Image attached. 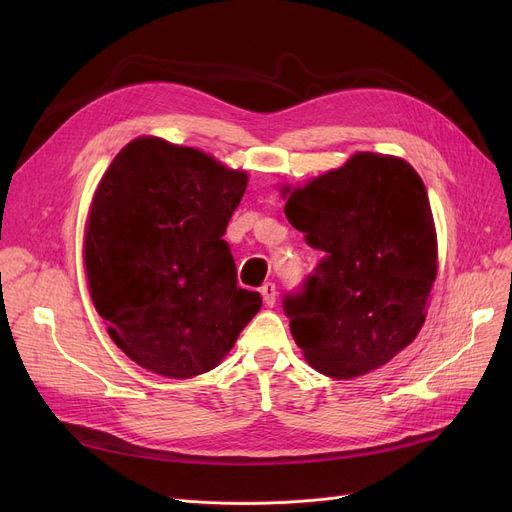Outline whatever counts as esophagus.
Returning a JSON list of instances; mask_svg holds the SVG:
<instances>
[{
  "instance_id": "esophagus-1",
  "label": "esophagus",
  "mask_w": 512,
  "mask_h": 512,
  "mask_svg": "<svg viewBox=\"0 0 512 512\" xmlns=\"http://www.w3.org/2000/svg\"><path fill=\"white\" fill-rule=\"evenodd\" d=\"M261 297H263L265 307H274V305H276V297H278L276 284H272V282H265V284L261 286Z\"/></svg>"
}]
</instances>
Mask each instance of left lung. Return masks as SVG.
<instances>
[{
    "label": "left lung",
    "instance_id": "1",
    "mask_svg": "<svg viewBox=\"0 0 512 512\" xmlns=\"http://www.w3.org/2000/svg\"><path fill=\"white\" fill-rule=\"evenodd\" d=\"M288 222L324 251L284 311L319 373L351 380L386 365L425 321L438 240L421 176L405 159L361 151L303 188H282Z\"/></svg>",
    "mask_w": 512,
    "mask_h": 512
}]
</instances>
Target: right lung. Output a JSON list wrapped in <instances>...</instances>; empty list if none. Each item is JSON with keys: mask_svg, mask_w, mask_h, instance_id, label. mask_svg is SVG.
<instances>
[{"mask_svg": "<svg viewBox=\"0 0 512 512\" xmlns=\"http://www.w3.org/2000/svg\"><path fill=\"white\" fill-rule=\"evenodd\" d=\"M247 172L157 137L130 141L103 174L85 228V270L110 338L134 363L193 378L218 367L261 309L236 286L226 226Z\"/></svg>", "mask_w": 512, "mask_h": 512, "instance_id": "1", "label": "right lung"}]
</instances>
